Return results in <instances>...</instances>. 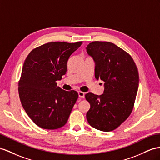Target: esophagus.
<instances>
[{
	"instance_id": "1",
	"label": "esophagus",
	"mask_w": 160,
	"mask_h": 160,
	"mask_svg": "<svg viewBox=\"0 0 160 160\" xmlns=\"http://www.w3.org/2000/svg\"><path fill=\"white\" fill-rule=\"evenodd\" d=\"M78 96L80 98H84L85 96V93L82 91H78Z\"/></svg>"
}]
</instances>
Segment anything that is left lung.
I'll return each instance as SVG.
<instances>
[{
    "label": "left lung",
    "mask_w": 160,
    "mask_h": 160,
    "mask_svg": "<svg viewBox=\"0 0 160 160\" xmlns=\"http://www.w3.org/2000/svg\"><path fill=\"white\" fill-rule=\"evenodd\" d=\"M87 52L95 63V78L105 82L101 95L86 94L91 105L87 119L93 128L109 132L132 111L138 87V69L128 53L113 43L95 41L87 45Z\"/></svg>",
    "instance_id": "1"
}]
</instances>
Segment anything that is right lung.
Returning a JSON list of instances; mask_svg holds the SVG:
<instances>
[{"label": "right lung", "instance_id": "1", "mask_svg": "<svg viewBox=\"0 0 160 160\" xmlns=\"http://www.w3.org/2000/svg\"><path fill=\"white\" fill-rule=\"evenodd\" d=\"M82 42H51L33 49L23 65L19 95L28 116L44 129L59 128L66 124L78 97L75 91L57 86L67 72L69 57Z\"/></svg>", "mask_w": 160, "mask_h": 160}]
</instances>
